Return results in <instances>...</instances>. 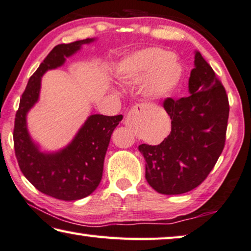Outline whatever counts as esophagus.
<instances>
[{
    "label": "esophagus",
    "mask_w": 251,
    "mask_h": 251,
    "mask_svg": "<svg viewBox=\"0 0 251 251\" xmlns=\"http://www.w3.org/2000/svg\"><path fill=\"white\" fill-rule=\"evenodd\" d=\"M145 112H146L145 106L140 104L135 105L134 108L131 109L129 111V113L126 114L125 125L128 126H134L138 122H140L142 120V118H145Z\"/></svg>",
    "instance_id": "esophagus-1"
}]
</instances>
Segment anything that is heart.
Segmentation results:
<instances>
[{
  "instance_id": "1",
  "label": "heart",
  "mask_w": 251,
  "mask_h": 251,
  "mask_svg": "<svg viewBox=\"0 0 251 251\" xmlns=\"http://www.w3.org/2000/svg\"><path fill=\"white\" fill-rule=\"evenodd\" d=\"M120 79L140 81L150 75L147 83L148 96L166 97L178 85L181 65L176 56L161 49H148L123 60L117 68Z\"/></svg>"
}]
</instances>
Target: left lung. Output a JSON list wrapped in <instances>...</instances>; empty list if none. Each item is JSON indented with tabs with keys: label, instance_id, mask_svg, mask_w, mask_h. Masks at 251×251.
Returning a JSON list of instances; mask_svg holds the SVG:
<instances>
[{
	"label": "left lung",
	"instance_id": "left-lung-1",
	"mask_svg": "<svg viewBox=\"0 0 251 251\" xmlns=\"http://www.w3.org/2000/svg\"><path fill=\"white\" fill-rule=\"evenodd\" d=\"M188 97L167 98L163 108L171 119V132L158 146L143 143L146 179L162 195H181L199 186L223 152L229 101L221 81L196 52Z\"/></svg>",
	"mask_w": 251,
	"mask_h": 251
}]
</instances>
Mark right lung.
Masks as SVG:
<instances>
[{
  "mask_svg": "<svg viewBox=\"0 0 251 251\" xmlns=\"http://www.w3.org/2000/svg\"><path fill=\"white\" fill-rule=\"evenodd\" d=\"M93 40H80L53 48L28 80L15 114L13 140L20 169L39 191L55 199L79 200L96 190L102 179L111 134L122 116H90L68 147L54 153H45L41 152L28 134L26 113L39 100L44 73L61 67L65 57Z\"/></svg>",
  "mask_w": 251,
  "mask_h": 251,
  "instance_id": "right-lung-1",
  "label": "right lung"
}]
</instances>
